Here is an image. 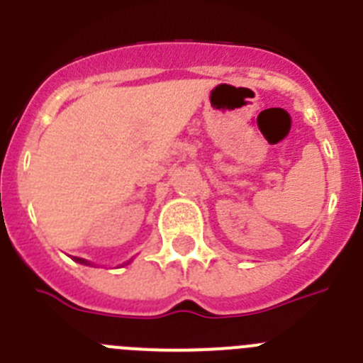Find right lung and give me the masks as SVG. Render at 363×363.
<instances>
[{"label":"right lung","instance_id":"obj_1","mask_svg":"<svg viewBox=\"0 0 363 363\" xmlns=\"http://www.w3.org/2000/svg\"><path fill=\"white\" fill-rule=\"evenodd\" d=\"M74 262H78V264H83V265H91V262H86V259L83 258H78V256H74ZM127 264H130V262H127Z\"/></svg>","mask_w":363,"mask_h":363}]
</instances>
